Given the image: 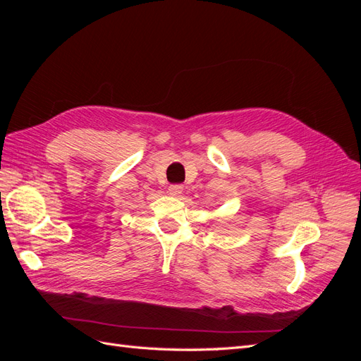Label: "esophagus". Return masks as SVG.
Returning <instances> with one entry per match:
<instances>
[{
    "label": "esophagus",
    "mask_w": 361,
    "mask_h": 361,
    "mask_svg": "<svg viewBox=\"0 0 361 361\" xmlns=\"http://www.w3.org/2000/svg\"><path fill=\"white\" fill-rule=\"evenodd\" d=\"M182 192H183V187L179 183H174V185H170V187H169V194L174 195V197H179Z\"/></svg>",
    "instance_id": "1"
}]
</instances>
